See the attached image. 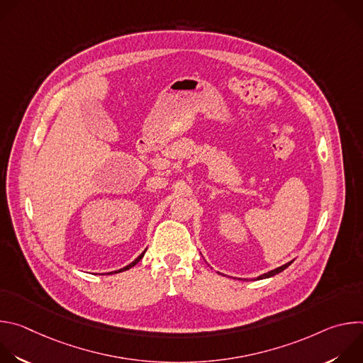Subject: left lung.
<instances>
[{"instance_id":"8db88e82","label":"left lung","mask_w":363,"mask_h":363,"mask_svg":"<svg viewBox=\"0 0 363 363\" xmlns=\"http://www.w3.org/2000/svg\"><path fill=\"white\" fill-rule=\"evenodd\" d=\"M294 260H291V262H289V263H286V264H283V266H280V267H277V269H274V270H272V272H267V273H264V274H262V276H258L255 280H262V279H269V277H273V276H276V274H279V273H281L283 270H286L291 263H293ZM241 280V279H240Z\"/></svg>"}]
</instances>
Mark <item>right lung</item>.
<instances>
[{
	"instance_id": "obj_1",
	"label": "right lung",
	"mask_w": 363,
	"mask_h": 363,
	"mask_svg": "<svg viewBox=\"0 0 363 363\" xmlns=\"http://www.w3.org/2000/svg\"><path fill=\"white\" fill-rule=\"evenodd\" d=\"M145 252H146V250H145V251H143V252H142V254H140V255H139V257H138V258H135V260H133V262H132V263H130V264H128V266H126V267H123V269H121V270H116V272H112V273H113V274H115V273H122V272H125V270H129V269H132V267H133V266H136V264H138V263H139V262H140V260H142V257H143V255H145ZM112 273H109V274H112Z\"/></svg>"
}]
</instances>
